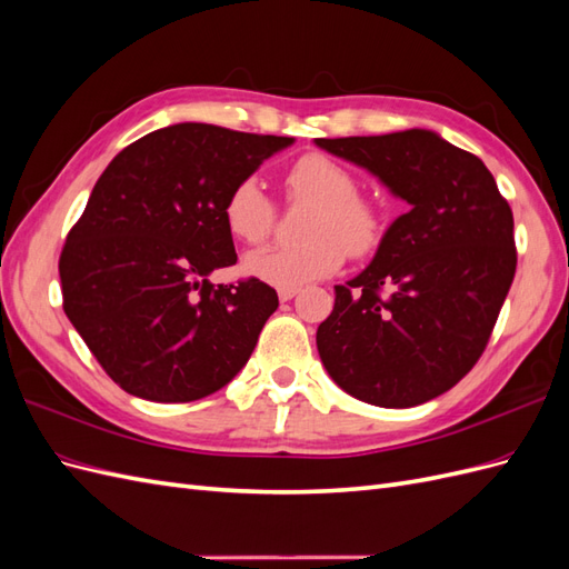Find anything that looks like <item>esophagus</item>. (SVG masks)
I'll list each match as a JSON object with an SVG mask.
<instances>
[{
	"mask_svg": "<svg viewBox=\"0 0 569 569\" xmlns=\"http://www.w3.org/2000/svg\"><path fill=\"white\" fill-rule=\"evenodd\" d=\"M299 295V289H278V297H280V301L284 303V301H291Z\"/></svg>",
	"mask_w": 569,
	"mask_h": 569,
	"instance_id": "esophagus-1",
	"label": "esophagus"
}]
</instances>
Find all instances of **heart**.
<instances>
[{"instance_id":"1","label":"heart","mask_w":569,"mask_h":569,"mask_svg":"<svg viewBox=\"0 0 569 569\" xmlns=\"http://www.w3.org/2000/svg\"><path fill=\"white\" fill-rule=\"evenodd\" d=\"M289 199L311 203L303 222L306 242L299 247H268L247 256L251 278L278 289H299L339 270L347 251L366 256L380 244L385 222L377 206L358 197V182L325 153H303L287 168ZM228 230L244 244H261L274 226V203L258 180L237 182L222 209Z\"/></svg>"}]
</instances>
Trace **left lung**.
<instances>
[{"instance_id": "1", "label": "left lung", "mask_w": 569, "mask_h": 569, "mask_svg": "<svg viewBox=\"0 0 569 569\" xmlns=\"http://www.w3.org/2000/svg\"><path fill=\"white\" fill-rule=\"evenodd\" d=\"M316 144L410 206L370 266L335 287L316 335L322 366L358 401H432L477 363L508 297L518 266L510 206L481 159L435 130Z\"/></svg>"}]
</instances>
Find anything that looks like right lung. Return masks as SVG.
Instances as JSON below:
<instances>
[{"label":"right lung","mask_w":569,"mask_h":569,"mask_svg":"<svg viewBox=\"0 0 569 569\" xmlns=\"http://www.w3.org/2000/svg\"><path fill=\"white\" fill-rule=\"evenodd\" d=\"M295 137L206 123L153 130L107 166L59 258L63 311L111 380L157 403H187L247 366L278 291L213 284L237 263L222 218L237 182Z\"/></svg>","instance_id":"right-lung-1"}]
</instances>
